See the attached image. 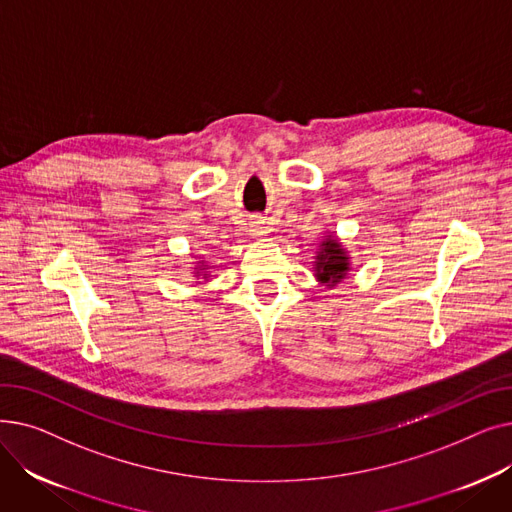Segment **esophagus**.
Returning <instances> with one entry per match:
<instances>
[{
	"label": "esophagus",
	"mask_w": 512,
	"mask_h": 512,
	"mask_svg": "<svg viewBox=\"0 0 512 512\" xmlns=\"http://www.w3.org/2000/svg\"><path fill=\"white\" fill-rule=\"evenodd\" d=\"M265 232H267V230H265V226H263L261 222H253V224H251V234H253L255 238L265 236Z\"/></svg>",
	"instance_id": "esophagus-1"
}]
</instances>
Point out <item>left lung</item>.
<instances>
[{"mask_svg": "<svg viewBox=\"0 0 512 512\" xmlns=\"http://www.w3.org/2000/svg\"><path fill=\"white\" fill-rule=\"evenodd\" d=\"M351 270H353L351 253H348V249L342 245L338 236H334L332 232H326V236L321 238L319 249L315 251V257H313L315 280L321 286L332 290L342 280L348 278Z\"/></svg>", "mask_w": 512, "mask_h": 512, "instance_id": "8db88e82", "label": "left lung"}]
</instances>
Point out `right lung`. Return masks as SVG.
Masks as SVG:
<instances>
[{
    "label": "right lung",
    "mask_w": 512,
    "mask_h": 512,
    "mask_svg": "<svg viewBox=\"0 0 512 512\" xmlns=\"http://www.w3.org/2000/svg\"><path fill=\"white\" fill-rule=\"evenodd\" d=\"M211 272H213V265L209 261H205V257H201V261H195V265L191 267V274H193V280L197 286L207 284L213 278Z\"/></svg>",
    "instance_id": "add662e5"
}]
</instances>
